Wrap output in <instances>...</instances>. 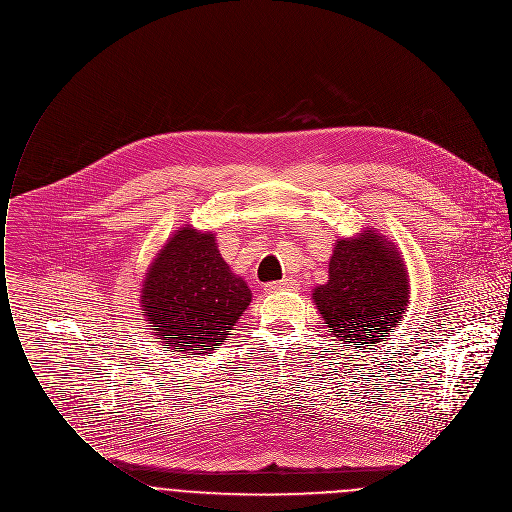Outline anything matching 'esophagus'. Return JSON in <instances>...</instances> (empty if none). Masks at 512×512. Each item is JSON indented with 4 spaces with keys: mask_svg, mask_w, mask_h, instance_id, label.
<instances>
[{
    "mask_svg": "<svg viewBox=\"0 0 512 512\" xmlns=\"http://www.w3.org/2000/svg\"><path fill=\"white\" fill-rule=\"evenodd\" d=\"M268 292H280V290H298V282L294 278H284L280 282H270L266 284Z\"/></svg>",
    "mask_w": 512,
    "mask_h": 512,
    "instance_id": "obj_1",
    "label": "esophagus"
}]
</instances>
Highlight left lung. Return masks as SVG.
<instances>
[{
  "mask_svg": "<svg viewBox=\"0 0 512 512\" xmlns=\"http://www.w3.org/2000/svg\"><path fill=\"white\" fill-rule=\"evenodd\" d=\"M312 298L338 341L353 349L379 343L401 324L409 302L407 270L393 244L367 230L338 240L330 280Z\"/></svg>",
  "mask_w": 512,
  "mask_h": 512,
  "instance_id": "obj_1",
  "label": "left lung"
}]
</instances>
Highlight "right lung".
Masks as SVG:
<instances>
[{"label":"right lung","mask_w":512,"mask_h":512,"mask_svg":"<svg viewBox=\"0 0 512 512\" xmlns=\"http://www.w3.org/2000/svg\"><path fill=\"white\" fill-rule=\"evenodd\" d=\"M250 300V288L222 260L214 236L188 226L161 250L141 296L153 336L186 353L224 340Z\"/></svg>","instance_id":"1"}]
</instances>
